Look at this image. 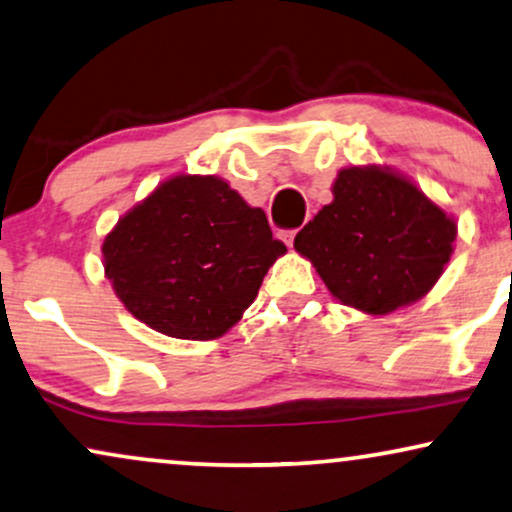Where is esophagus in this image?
I'll return each instance as SVG.
<instances>
[{
  "label": "esophagus",
  "instance_id": "esophagus-1",
  "mask_svg": "<svg viewBox=\"0 0 512 512\" xmlns=\"http://www.w3.org/2000/svg\"><path fill=\"white\" fill-rule=\"evenodd\" d=\"M295 234H297V231H283V241H286V245H288V248H293V243H295Z\"/></svg>",
  "mask_w": 512,
  "mask_h": 512
}]
</instances>
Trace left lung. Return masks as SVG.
Returning <instances> with one entry per match:
<instances>
[{"instance_id":"left-lung-1","label":"left lung","mask_w":512,"mask_h":512,"mask_svg":"<svg viewBox=\"0 0 512 512\" xmlns=\"http://www.w3.org/2000/svg\"><path fill=\"white\" fill-rule=\"evenodd\" d=\"M456 222L409 179L380 167H347L295 236L342 304L390 314L423 297L454 252Z\"/></svg>"}]
</instances>
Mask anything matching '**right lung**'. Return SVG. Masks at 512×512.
I'll list each match as a JSON object with an SVG mask.
<instances>
[{"mask_svg":"<svg viewBox=\"0 0 512 512\" xmlns=\"http://www.w3.org/2000/svg\"><path fill=\"white\" fill-rule=\"evenodd\" d=\"M286 245L267 215L217 177L160 184L103 241V267L122 304L153 331L215 340L250 307Z\"/></svg>","mask_w":512,"mask_h":512,"instance_id":"1","label":"right lung"}]
</instances>
